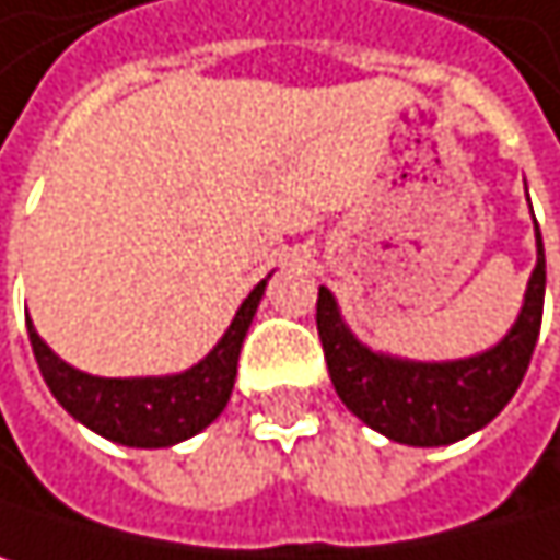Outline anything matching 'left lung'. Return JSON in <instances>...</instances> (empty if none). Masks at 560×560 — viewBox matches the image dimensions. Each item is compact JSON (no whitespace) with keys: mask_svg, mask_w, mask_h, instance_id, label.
Returning a JSON list of instances; mask_svg holds the SVG:
<instances>
[{"mask_svg":"<svg viewBox=\"0 0 560 560\" xmlns=\"http://www.w3.org/2000/svg\"><path fill=\"white\" fill-rule=\"evenodd\" d=\"M535 248V271L509 335L489 351L459 361H410L368 348L341 318L335 295L322 285L318 335L345 407L371 430L404 446H450L492 423L515 397L541 331L545 245L538 222Z\"/></svg>","mask_w":560,"mask_h":560,"instance_id":"obj_1","label":"left lung"}]
</instances>
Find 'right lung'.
Segmentation results:
<instances>
[{"mask_svg": "<svg viewBox=\"0 0 560 560\" xmlns=\"http://www.w3.org/2000/svg\"><path fill=\"white\" fill-rule=\"evenodd\" d=\"M268 278L248 292L238 305L232 325L219 345L192 368L163 377H94L68 361H61L35 331L32 318L28 341L38 361V371L51 397L97 436L133 446V450H163L202 433L229 404L238 351L255 318V308L265 295Z\"/></svg>", "mask_w": 560, "mask_h": 560, "instance_id": "1", "label": "right lung"}]
</instances>
